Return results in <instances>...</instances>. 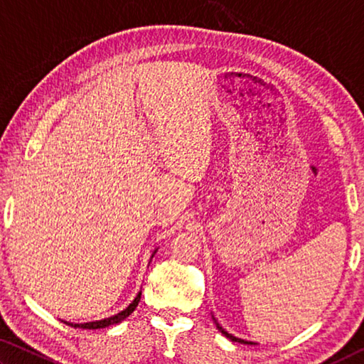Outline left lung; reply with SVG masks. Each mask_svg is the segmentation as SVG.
Returning a JSON list of instances; mask_svg holds the SVG:
<instances>
[{"instance_id": "1", "label": "left lung", "mask_w": 364, "mask_h": 364, "mask_svg": "<svg viewBox=\"0 0 364 364\" xmlns=\"http://www.w3.org/2000/svg\"><path fill=\"white\" fill-rule=\"evenodd\" d=\"M213 321H215V324H217V328H218V331H220V332H221V334H223V336H225V337H228V338H230V341H232V342H239V343H247V345H249V343H250V345H252V343H254V342H249V341H244V338H239V337H234V336H232V334H230V332H228V331H225V329H223V328H221V326H220V324H218V323H217V319H215V318H213Z\"/></svg>"}]
</instances>
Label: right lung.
<instances>
[{
    "instance_id": "1",
    "label": "right lung",
    "mask_w": 364,
    "mask_h": 364,
    "mask_svg": "<svg viewBox=\"0 0 364 364\" xmlns=\"http://www.w3.org/2000/svg\"><path fill=\"white\" fill-rule=\"evenodd\" d=\"M154 254H156V252H154ZM139 299H141V292L136 295V297H134V300L132 301L130 305H128V306L125 308V310L120 311V313H117V315L110 316V318L101 319V321L83 323V324H73V323H67V321H64V323H65V324H69V326H72V328H82V329H102V328H107V326H112V324H117V323H122L123 319L130 316L132 313L134 311V308L138 306V304H139Z\"/></svg>"
}]
</instances>
